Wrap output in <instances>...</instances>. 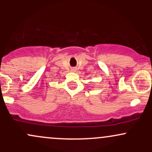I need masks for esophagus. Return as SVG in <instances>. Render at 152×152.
Wrapping results in <instances>:
<instances>
[{
  "instance_id": "1",
  "label": "esophagus",
  "mask_w": 152,
  "mask_h": 152,
  "mask_svg": "<svg viewBox=\"0 0 152 152\" xmlns=\"http://www.w3.org/2000/svg\"><path fill=\"white\" fill-rule=\"evenodd\" d=\"M71 71H74V72H75V71H76V69H75V68H73V69H71Z\"/></svg>"
}]
</instances>
